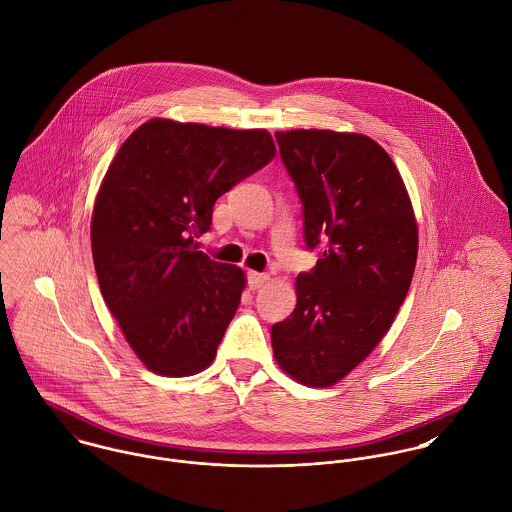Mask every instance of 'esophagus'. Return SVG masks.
<instances>
[{"instance_id": "34e87169", "label": "esophagus", "mask_w": 512, "mask_h": 512, "mask_svg": "<svg viewBox=\"0 0 512 512\" xmlns=\"http://www.w3.org/2000/svg\"><path fill=\"white\" fill-rule=\"evenodd\" d=\"M247 283L249 287L255 291V289H261L263 285L269 283V275L267 273H257V271H249L247 273Z\"/></svg>"}]
</instances>
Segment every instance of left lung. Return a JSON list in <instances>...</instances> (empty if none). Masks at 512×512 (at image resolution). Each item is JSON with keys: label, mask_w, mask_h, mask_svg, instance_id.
Returning a JSON list of instances; mask_svg holds the SVG:
<instances>
[{"label": "left lung", "mask_w": 512, "mask_h": 512, "mask_svg": "<svg viewBox=\"0 0 512 512\" xmlns=\"http://www.w3.org/2000/svg\"><path fill=\"white\" fill-rule=\"evenodd\" d=\"M275 138L318 261L297 277L293 314L271 328L273 352L291 378L326 388L378 346L406 301L415 215L396 164L372 138L314 128Z\"/></svg>", "instance_id": "obj_1"}]
</instances>
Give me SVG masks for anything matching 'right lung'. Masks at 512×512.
<instances>
[{
	"instance_id": "right-lung-1",
	"label": "right lung",
	"mask_w": 512,
	"mask_h": 512,
	"mask_svg": "<svg viewBox=\"0 0 512 512\" xmlns=\"http://www.w3.org/2000/svg\"><path fill=\"white\" fill-rule=\"evenodd\" d=\"M267 130L152 118L116 152L91 221L104 303L146 368L205 370L239 307L245 275L198 251L213 204L275 158Z\"/></svg>"
}]
</instances>
